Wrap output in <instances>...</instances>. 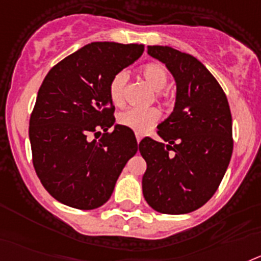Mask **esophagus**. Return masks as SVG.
<instances>
[{
  "label": "esophagus",
  "mask_w": 261,
  "mask_h": 261,
  "mask_svg": "<svg viewBox=\"0 0 261 261\" xmlns=\"http://www.w3.org/2000/svg\"><path fill=\"white\" fill-rule=\"evenodd\" d=\"M135 137H137V142H138V143H140V140H142V138H143V137H142V134L137 133V134H135Z\"/></svg>",
  "instance_id": "esophagus-1"
}]
</instances>
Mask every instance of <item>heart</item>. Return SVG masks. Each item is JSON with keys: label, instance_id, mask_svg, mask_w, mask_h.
<instances>
[{"label": "heart", "instance_id": "1", "mask_svg": "<svg viewBox=\"0 0 261 261\" xmlns=\"http://www.w3.org/2000/svg\"><path fill=\"white\" fill-rule=\"evenodd\" d=\"M143 77L147 83L156 90V99L162 101L165 99L167 93L164 92V88L167 87L169 80V73L167 68L159 63H149L142 67L140 69ZM128 74L127 71H118L113 74V77L109 81L108 93L109 98L115 106H121L124 101V89L127 85ZM160 114L156 109H139V108H128L118 114L117 121L121 126L130 128L135 133H146L153 123L159 119Z\"/></svg>", "mask_w": 261, "mask_h": 261}]
</instances>
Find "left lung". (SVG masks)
I'll use <instances>...</instances> for the list:
<instances>
[{
	"label": "left lung",
	"mask_w": 261,
	"mask_h": 261,
	"mask_svg": "<svg viewBox=\"0 0 261 261\" xmlns=\"http://www.w3.org/2000/svg\"><path fill=\"white\" fill-rule=\"evenodd\" d=\"M148 55L173 74V112L158 126L165 143L144 138L139 151L147 163L142 187L153 210L187 214L217 192L232 155V118L225 92L194 56L168 46H148Z\"/></svg>",
	"instance_id": "1"
}]
</instances>
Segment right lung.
<instances>
[{
  "mask_svg": "<svg viewBox=\"0 0 261 261\" xmlns=\"http://www.w3.org/2000/svg\"><path fill=\"white\" fill-rule=\"evenodd\" d=\"M143 51V44L134 43H90L44 77L29 137L36 174L59 202L80 210L102 206L128 159L137 153L133 130L117 124L108 131L115 122L108 85L113 74Z\"/></svg>",
  "mask_w": 261,
  "mask_h": 261,
  "instance_id": "1",
  "label": "right lung"
}]
</instances>
